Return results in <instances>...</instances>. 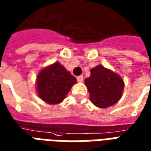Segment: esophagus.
I'll return each instance as SVG.
<instances>
[{
  "mask_svg": "<svg viewBox=\"0 0 151 151\" xmlns=\"http://www.w3.org/2000/svg\"><path fill=\"white\" fill-rule=\"evenodd\" d=\"M77 81L78 82H83V76L80 75L78 77H77Z\"/></svg>",
  "mask_w": 151,
  "mask_h": 151,
  "instance_id": "obj_1",
  "label": "esophagus"
}]
</instances>
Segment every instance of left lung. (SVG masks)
<instances>
[{
  "instance_id": "1",
  "label": "left lung",
  "mask_w": 151,
  "mask_h": 151,
  "mask_svg": "<svg viewBox=\"0 0 151 151\" xmlns=\"http://www.w3.org/2000/svg\"><path fill=\"white\" fill-rule=\"evenodd\" d=\"M90 93V99L100 108H108L120 100L124 84L120 75L103 65L91 69V76L85 79Z\"/></svg>"
}]
</instances>
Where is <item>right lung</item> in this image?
<instances>
[{
    "label": "right lung",
    "instance_id": "right-lung-1",
    "mask_svg": "<svg viewBox=\"0 0 151 151\" xmlns=\"http://www.w3.org/2000/svg\"><path fill=\"white\" fill-rule=\"evenodd\" d=\"M77 81L59 62L43 69L37 76L36 88L41 99L49 104H58Z\"/></svg>",
    "mask_w": 151,
    "mask_h": 151
}]
</instances>
